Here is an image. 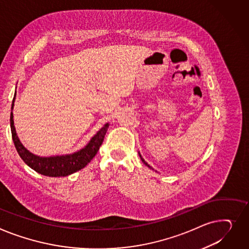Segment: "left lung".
<instances>
[{
  "label": "left lung",
  "instance_id": "8db88e82",
  "mask_svg": "<svg viewBox=\"0 0 249 249\" xmlns=\"http://www.w3.org/2000/svg\"><path fill=\"white\" fill-rule=\"evenodd\" d=\"M139 156H140V157H141V160H142V162H143V163H144V164H145V165H146V166H148V167H149V168H151V167H150V165H148V163H147V162H146V161H145V160H144V159H143V158H142V156H141V155H140V154H139Z\"/></svg>",
  "mask_w": 249,
  "mask_h": 249
}]
</instances>
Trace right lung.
Returning <instances> with one entry per match:
<instances>
[{"instance_id": "obj_1", "label": "right lung", "mask_w": 249, "mask_h": 249, "mask_svg": "<svg viewBox=\"0 0 249 249\" xmlns=\"http://www.w3.org/2000/svg\"><path fill=\"white\" fill-rule=\"evenodd\" d=\"M14 100H15V97L13 99L12 109L14 106ZM10 123H11L12 138H13L15 147L17 149V152L19 153L20 157L23 159V161L28 165L29 167L34 169L36 172L42 175L49 176V177L67 176L78 170H81L82 168H84L86 165L93 159V157L97 154L99 148H100V146L103 143L104 137L106 135V132L109 127L108 123L105 124V126L101 128V130L91 139L88 145L78 152H75L69 155H63V156L40 157L29 152L20 142L18 136L16 134L14 120H13V112H11Z\"/></svg>"}]
</instances>
